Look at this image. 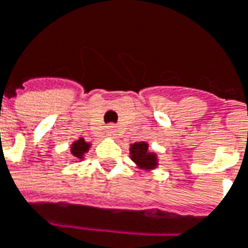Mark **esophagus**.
<instances>
[{
    "label": "esophagus",
    "mask_w": 248,
    "mask_h": 248,
    "mask_svg": "<svg viewBox=\"0 0 248 248\" xmlns=\"http://www.w3.org/2000/svg\"><path fill=\"white\" fill-rule=\"evenodd\" d=\"M107 135L109 136V137H116V135H118L116 127H115V126H109V127H108V130H107Z\"/></svg>",
    "instance_id": "esophagus-1"
}]
</instances>
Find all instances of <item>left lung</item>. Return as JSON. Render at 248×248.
<instances>
[{
    "mask_svg": "<svg viewBox=\"0 0 248 248\" xmlns=\"http://www.w3.org/2000/svg\"><path fill=\"white\" fill-rule=\"evenodd\" d=\"M130 158L141 169H154L156 167V155L148 151V144L144 141L135 143L130 147Z\"/></svg>",
    "mask_w": 248,
    "mask_h": 248,
    "instance_id": "left-lung-1",
    "label": "left lung"
}]
</instances>
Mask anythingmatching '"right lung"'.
I'll list each match as a JSON object with an SVG mask.
<instances>
[{
    "label": "right lung",
    "mask_w": 248,
    "mask_h": 248,
    "mask_svg": "<svg viewBox=\"0 0 248 248\" xmlns=\"http://www.w3.org/2000/svg\"><path fill=\"white\" fill-rule=\"evenodd\" d=\"M90 148V144L84 141V139H79L78 141H75L72 147H70V153L75 158H79V159H83V155L89 151Z\"/></svg>",
    "instance_id": "obj_1"
}]
</instances>
